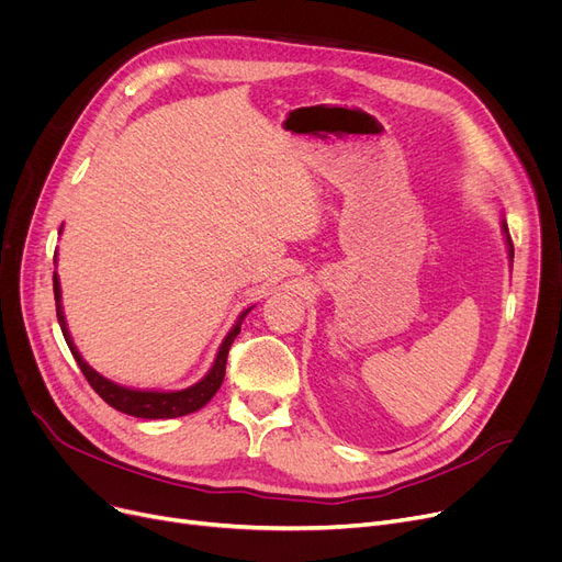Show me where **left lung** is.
<instances>
[{"label":"left lung","instance_id":"obj_1","mask_svg":"<svg viewBox=\"0 0 562 562\" xmlns=\"http://www.w3.org/2000/svg\"><path fill=\"white\" fill-rule=\"evenodd\" d=\"M504 232H506V236H508V248H510V257H515V248H513V239H510V234H508V225H506V221H504Z\"/></svg>","mask_w":562,"mask_h":562}]
</instances>
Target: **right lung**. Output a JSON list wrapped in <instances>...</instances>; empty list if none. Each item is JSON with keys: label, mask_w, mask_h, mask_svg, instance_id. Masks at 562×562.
Returning a JSON list of instances; mask_svg holds the SVG:
<instances>
[{"label": "right lung", "mask_w": 562, "mask_h": 562, "mask_svg": "<svg viewBox=\"0 0 562 562\" xmlns=\"http://www.w3.org/2000/svg\"><path fill=\"white\" fill-rule=\"evenodd\" d=\"M54 301H56V318H58V326H61V333L66 337V344L72 352V358L77 360L81 373L86 375L88 385H91L98 396L102 401H106L111 407H115L117 412H125V415L138 417V419H175V417H184L191 415V412L200 409L202 405H206L212 401V396L218 392V387L223 385V378H225V364H227V352L232 341L236 339V335L241 333V323L246 318V314L250 312V307L239 316V321L234 323V328L229 330V335L225 337V341L218 348V356L216 362L212 367V371L206 373L200 382H195L193 387L182 390V392H138V390H127L115 385V382L102 378L98 371H93L88 367L81 356L77 346L70 339L68 326H66V318L61 312V286H58V278L54 273Z\"/></svg>", "instance_id": "1"}]
</instances>
